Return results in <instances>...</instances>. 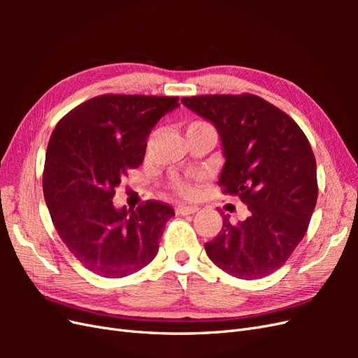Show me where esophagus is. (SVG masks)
<instances>
[{"label": "esophagus", "instance_id": "obj_1", "mask_svg": "<svg viewBox=\"0 0 358 358\" xmlns=\"http://www.w3.org/2000/svg\"><path fill=\"white\" fill-rule=\"evenodd\" d=\"M199 210L197 206H185V204H179L176 208L178 215H192Z\"/></svg>", "mask_w": 358, "mask_h": 358}]
</instances>
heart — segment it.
I'll use <instances>...</instances> for the list:
<instances>
[{
	"instance_id": "b5f03b06",
	"label": "heart",
	"mask_w": 358,
	"mask_h": 358,
	"mask_svg": "<svg viewBox=\"0 0 358 358\" xmlns=\"http://www.w3.org/2000/svg\"><path fill=\"white\" fill-rule=\"evenodd\" d=\"M204 125H208V124H206V122H192L188 128L204 127ZM175 188H176L180 194H183V196H191V194H192V188H191L189 183L183 182V180H176V182H175Z\"/></svg>"
}]
</instances>
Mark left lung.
Segmentation results:
<instances>
[{"mask_svg": "<svg viewBox=\"0 0 358 358\" xmlns=\"http://www.w3.org/2000/svg\"><path fill=\"white\" fill-rule=\"evenodd\" d=\"M182 104L220 134L225 164L218 185L237 196L249 216L204 245L231 276L258 279L285 264L306 234L318 197L317 161L292 119L257 95L183 96Z\"/></svg>", "mask_w": 358, "mask_h": 358, "instance_id": "1", "label": "left lung"}]
</instances>
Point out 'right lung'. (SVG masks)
Here are the masks:
<instances>
[{"label":"right lung","instance_id":"obj_1","mask_svg":"<svg viewBox=\"0 0 358 358\" xmlns=\"http://www.w3.org/2000/svg\"><path fill=\"white\" fill-rule=\"evenodd\" d=\"M178 96L100 95L78 106L53 129L43 194L69 251L92 273L124 278L155 258L170 206L146 201L116 209L115 188L143 162L148 137Z\"/></svg>","mask_w":358,"mask_h":358}]
</instances>
